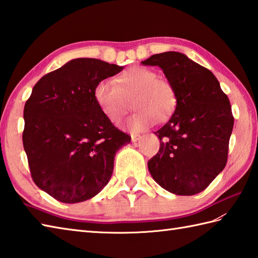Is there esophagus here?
Returning a JSON list of instances; mask_svg holds the SVG:
<instances>
[{
  "instance_id": "obj_1",
  "label": "esophagus",
  "mask_w": 258,
  "mask_h": 258,
  "mask_svg": "<svg viewBox=\"0 0 258 258\" xmlns=\"http://www.w3.org/2000/svg\"><path fill=\"white\" fill-rule=\"evenodd\" d=\"M142 138H143V136H142V135H136V134H132V135H131V139H132L133 143H136V142L140 141Z\"/></svg>"
}]
</instances>
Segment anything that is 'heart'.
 <instances>
[{
	"instance_id": "heart-1",
	"label": "heart",
	"mask_w": 258,
	"mask_h": 258,
	"mask_svg": "<svg viewBox=\"0 0 258 258\" xmlns=\"http://www.w3.org/2000/svg\"><path fill=\"white\" fill-rule=\"evenodd\" d=\"M93 94L104 116L115 125L124 117L127 101L133 97L132 106L136 111L126 122L132 132H141L156 120L165 122L177 106V93L172 82L157 78L154 70L144 67L124 71L114 83L108 80L98 82Z\"/></svg>"
}]
</instances>
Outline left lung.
I'll return each mask as SVG.
<instances>
[{"label": "left lung", "mask_w": 258, "mask_h": 258, "mask_svg": "<svg viewBox=\"0 0 258 258\" xmlns=\"http://www.w3.org/2000/svg\"><path fill=\"white\" fill-rule=\"evenodd\" d=\"M142 64L160 67L177 93L171 119L155 132L161 144L149 171L173 194L201 193L226 165L234 126L228 97L210 70L182 53L155 54Z\"/></svg>", "instance_id": "8db88e82"}]
</instances>
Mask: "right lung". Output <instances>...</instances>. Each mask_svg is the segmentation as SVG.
Listing matches in <instances>:
<instances>
[{"label":"right lung","mask_w":258,"mask_h":258,"mask_svg":"<svg viewBox=\"0 0 258 258\" xmlns=\"http://www.w3.org/2000/svg\"><path fill=\"white\" fill-rule=\"evenodd\" d=\"M123 68L97 58H75L45 74L24 106L23 146L32 179L63 203L100 193L114 157L131 142L104 116L94 100L98 82Z\"/></svg>","instance_id":"1"}]
</instances>
